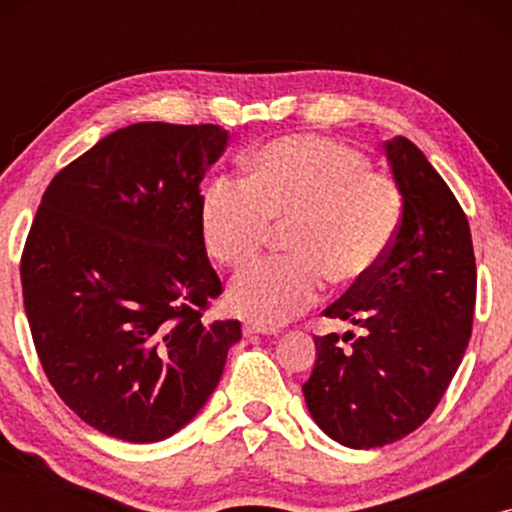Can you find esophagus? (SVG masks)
<instances>
[{
	"instance_id": "1",
	"label": "esophagus",
	"mask_w": 512,
	"mask_h": 512,
	"mask_svg": "<svg viewBox=\"0 0 512 512\" xmlns=\"http://www.w3.org/2000/svg\"><path fill=\"white\" fill-rule=\"evenodd\" d=\"M244 335H277L279 331L272 326H263V324H254V321H247V324L242 326Z\"/></svg>"
}]
</instances>
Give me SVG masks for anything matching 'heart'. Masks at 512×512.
<instances>
[{
    "label": "heart",
    "instance_id": "b5f03b06",
    "mask_svg": "<svg viewBox=\"0 0 512 512\" xmlns=\"http://www.w3.org/2000/svg\"><path fill=\"white\" fill-rule=\"evenodd\" d=\"M251 177L216 179L202 202V235L216 261L249 263L286 228L291 256L265 258L233 279L228 303L258 324H282L319 298L324 277L359 282L387 256L401 226V193L352 146L282 137L249 160Z\"/></svg>",
    "mask_w": 512,
    "mask_h": 512
}]
</instances>
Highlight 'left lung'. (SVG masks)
Here are the masks:
<instances>
[{"instance_id": "left-lung-1", "label": "left lung", "mask_w": 512, "mask_h": 512, "mask_svg": "<svg viewBox=\"0 0 512 512\" xmlns=\"http://www.w3.org/2000/svg\"><path fill=\"white\" fill-rule=\"evenodd\" d=\"M403 212L382 263L324 314L361 328L317 335L307 410L340 445L370 450L422 426L471 340L475 256L464 209L410 139L384 142Z\"/></svg>"}]
</instances>
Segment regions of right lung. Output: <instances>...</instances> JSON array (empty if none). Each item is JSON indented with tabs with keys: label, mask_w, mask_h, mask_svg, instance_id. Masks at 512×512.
<instances>
[{
	"label": "right lung",
	"mask_w": 512,
	"mask_h": 512,
	"mask_svg": "<svg viewBox=\"0 0 512 512\" xmlns=\"http://www.w3.org/2000/svg\"><path fill=\"white\" fill-rule=\"evenodd\" d=\"M221 125L135 123L48 184L20 282L44 373L83 422L158 443L212 396L240 321H202L221 293L202 235L200 184Z\"/></svg>",
	"instance_id": "add662e5"
}]
</instances>
